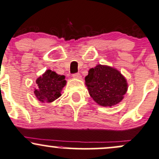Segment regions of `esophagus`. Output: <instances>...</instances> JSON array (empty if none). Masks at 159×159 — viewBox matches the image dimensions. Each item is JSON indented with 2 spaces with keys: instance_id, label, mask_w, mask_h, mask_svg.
<instances>
[{
  "instance_id": "34e87169",
  "label": "esophagus",
  "mask_w": 159,
  "mask_h": 159,
  "mask_svg": "<svg viewBox=\"0 0 159 159\" xmlns=\"http://www.w3.org/2000/svg\"><path fill=\"white\" fill-rule=\"evenodd\" d=\"M73 77L75 78V79H77V80L82 79V76H81V75H80V74H79V73H76V74H73Z\"/></svg>"
}]
</instances>
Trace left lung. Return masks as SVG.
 <instances>
[{
  "mask_svg": "<svg viewBox=\"0 0 159 159\" xmlns=\"http://www.w3.org/2000/svg\"><path fill=\"white\" fill-rule=\"evenodd\" d=\"M89 94L98 105L111 106L122 101L128 89L126 79L116 68L98 65L85 77Z\"/></svg>",
  "mask_w": 159,
  "mask_h": 159,
  "instance_id": "8db88e82",
  "label": "left lung"
}]
</instances>
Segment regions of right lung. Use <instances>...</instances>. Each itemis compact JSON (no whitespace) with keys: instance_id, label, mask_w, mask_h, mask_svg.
I'll return each mask as SVG.
<instances>
[{"instance_id":"1","label":"right lung","mask_w":159,"mask_h":159,"mask_svg":"<svg viewBox=\"0 0 159 159\" xmlns=\"http://www.w3.org/2000/svg\"><path fill=\"white\" fill-rule=\"evenodd\" d=\"M64 75H59L48 69L36 80L37 89L34 94L40 102H51L61 96V91L66 85Z\"/></svg>"}]
</instances>
